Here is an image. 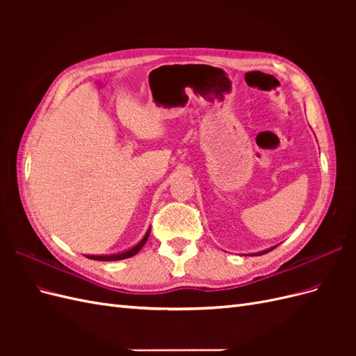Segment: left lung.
<instances>
[{
    "instance_id": "obj_1",
    "label": "left lung",
    "mask_w": 356,
    "mask_h": 356,
    "mask_svg": "<svg viewBox=\"0 0 356 356\" xmlns=\"http://www.w3.org/2000/svg\"><path fill=\"white\" fill-rule=\"evenodd\" d=\"M273 248H275V246H273ZM273 248H270V250H267V251H263V252H261V254H267V252H268V251H272V250H273Z\"/></svg>"
}]
</instances>
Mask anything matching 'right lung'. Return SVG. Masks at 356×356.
<instances>
[{"label": "right lung", "mask_w": 356, "mask_h": 356, "mask_svg": "<svg viewBox=\"0 0 356 356\" xmlns=\"http://www.w3.org/2000/svg\"><path fill=\"white\" fill-rule=\"evenodd\" d=\"M149 232H152V229H148V232L145 233V236L143 238V241L139 242L138 245H135L134 248H131V250H127L124 252H120V254H114V255H88V258H90V260H98V261H117V260H123V258H129L135 255L141 248L145 245L148 236H149Z\"/></svg>", "instance_id": "1"}]
</instances>
